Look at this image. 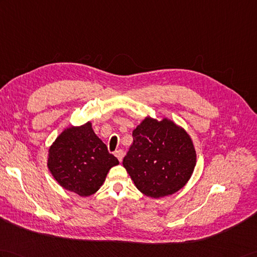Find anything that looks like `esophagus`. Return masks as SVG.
Here are the masks:
<instances>
[{
	"label": "esophagus",
	"mask_w": 257,
	"mask_h": 257,
	"mask_svg": "<svg viewBox=\"0 0 257 257\" xmlns=\"http://www.w3.org/2000/svg\"><path fill=\"white\" fill-rule=\"evenodd\" d=\"M115 156H116L117 159L119 160V162H121L122 158H123V151H122V150H117V151L115 152Z\"/></svg>",
	"instance_id": "1"
}]
</instances>
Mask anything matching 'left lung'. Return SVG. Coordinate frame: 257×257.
<instances>
[{
	"mask_svg": "<svg viewBox=\"0 0 257 257\" xmlns=\"http://www.w3.org/2000/svg\"><path fill=\"white\" fill-rule=\"evenodd\" d=\"M122 165L142 194L161 198L178 192L192 176L196 151L189 135L168 118L146 117L133 131Z\"/></svg>",
	"mask_w": 257,
	"mask_h": 257,
	"instance_id": "1",
	"label": "left lung"
}]
</instances>
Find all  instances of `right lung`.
<instances>
[{"mask_svg": "<svg viewBox=\"0 0 257 257\" xmlns=\"http://www.w3.org/2000/svg\"><path fill=\"white\" fill-rule=\"evenodd\" d=\"M119 161L95 135L91 121L69 127L49 148L48 169L64 189L82 197L96 193Z\"/></svg>", "mask_w": 257, "mask_h": 257, "instance_id": "add662e5", "label": "right lung"}]
</instances>
